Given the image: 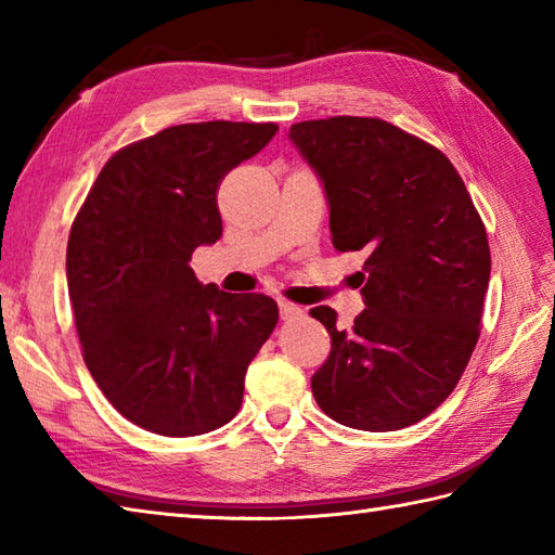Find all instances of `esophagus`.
Wrapping results in <instances>:
<instances>
[{
  "instance_id": "34e87169",
  "label": "esophagus",
  "mask_w": 555,
  "mask_h": 555,
  "mask_svg": "<svg viewBox=\"0 0 555 555\" xmlns=\"http://www.w3.org/2000/svg\"><path fill=\"white\" fill-rule=\"evenodd\" d=\"M279 312H281V320H286V322L302 317V308H298V305H293V302H286V300L279 302Z\"/></svg>"
}]
</instances>
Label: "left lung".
Here are the masks:
<instances>
[{"label":"left lung","mask_w":555,"mask_h":555,"mask_svg":"<svg viewBox=\"0 0 555 555\" xmlns=\"http://www.w3.org/2000/svg\"><path fill=\"white\" fill-rule=\"evenodd\" d=\"M320 176L338 253L364 250V310L350 332L312 308L332 352L312 376L328 417L396 431L453 393L479 338L491 274L487 229L441 150L370 116L293 124Z\"/></svg>","instance_id":"obj_1"}]
</instances>
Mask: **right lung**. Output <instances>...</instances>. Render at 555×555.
<instances>
[{"label": "right lung", "mask_w": 555, "mask_h": 555, "mask_svg": "<svg viewBox=\"0 0 555 555\" xmlns=\"http://www.w3.org/2000/svg\"><path fill=\"white\" fill-rule=\"evenodd\" d=\"M276 124H181L104 164L66 247L68 298L92 379L138 427L215 431L243 403L245 372L279 322L262 293L203 286L195 247L221 238L217 191Z\"/></svg>", "instance_id": "add662e5"}]
</instances>
